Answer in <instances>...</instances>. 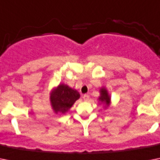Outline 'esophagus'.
Here are the masks:
<instances>
[{
    "mask_svg": "<svg viewBox=\"0 0 160 160\" xmlns=\"http://www.w3.org/2000/svg\"><path fill=\"white\" fill-rule=\"evenodd\" d=\"M83 99H84V100H85V101H88V100H90V95H83Z\"/></svg>",
    "mask_w": 160,
    "mask_h": 160,
    "instance_id": "1",
    "label": "esophagus"
}]
</instances>
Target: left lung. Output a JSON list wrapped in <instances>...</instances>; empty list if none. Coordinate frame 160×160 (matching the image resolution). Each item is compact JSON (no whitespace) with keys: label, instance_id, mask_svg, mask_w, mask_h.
I'll return each mask as SVG.
<instances>
[{"label":"left lung","instance_id":"1","mask_svg":"<svg viewBox=\"0 0 160 160\" xmlns=\"http://www.w3.org/2000/svg\"><path fill=\"white\" fill-rule=\"evenodd\" d=\"M100 97L98 99L99 101L105 105V108L109 107V105H110V103H111V101H110V95H109V93H108V90H106V88H100Z\"/></svg>","mask_w":160,"mask_h":160}]
</instances>
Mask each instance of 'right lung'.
<instances>
[{"instance_id": "right-lung-1", "label": "right lung", "mask_w": 160, "mask_h": 160, "mask_svg": "<svg viewBox=\"0 0 160 160\" xmlns=\"http://www.w3.org/2000/svg\"><path fill=\"white\" fill-rule=\"evenodd\" d=\"M80 97V93L65 84L53 88L50 94V101L55 114H65Z\"/></svg>"}]
</instances>
